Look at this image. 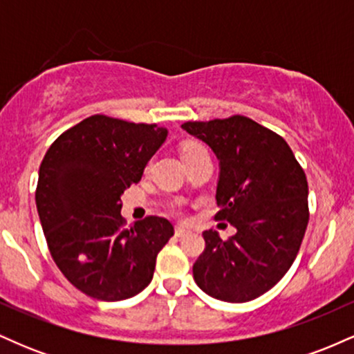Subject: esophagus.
<instances>
[{"mask_svg": "<svg viewBox=\"0 0 354 354\" xmlns=\"http://www.w3.org/2000/svg\"><path fill=\"white\" fill-rule=\"evenodd\" d=\"M188 233H189V230L185 228V226H176V230H174V234H176L178 238L185 236V234H188Z\"/></svg>", "mask_w": 354, "mask_h": 354, "instance_id": "34e87169", "label": "esophagus"}]
</instances>
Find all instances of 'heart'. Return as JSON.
<instances>
[{
  "label": "heart",
  "instance_id": "heart-1",
  "mask_svg": "<svg viewBox=\"0 0 354 354\" xmlns=\"http://www.w3.org/2000/svg\"><path fill=\"white\" fill-rule=\"evenodd\" d=\"M200 149H205V146H203L200 141H186L181 148V156H186V154L194 153V151H200ZM173 211H176L178 213V211H180V206H173Z\"/></svg>",
  "mask_w": 354,
  "mask_h": 354
}]
</instances>
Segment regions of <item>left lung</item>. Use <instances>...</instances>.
Instances as JSON below:
<instances>
[{"instance_id": "8db88e82", "label": "left lung", "mask_w": 354, "mask_h": 354, "mask_svg": "<svg viewBox=\"0 0 354 354\" xmlns=\"http://www.w3.org/2000/svg\"><path fill=\"white\" fill-rule=\"evenodd\" d=\"M181 128L219 158L214 219L236 228L228 239L203 231L194 281L221 301H251L271 290L298 254L310 221L306 174L286 141L251 118L186 121Z\"/></svg>"}]
</instances>
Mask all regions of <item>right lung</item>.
<instances>
[{
  "label": "right lung",
  "instance_id": "1",
  "mask_svg": "<svg viewBox=\"0 0 354 354\" xmlns=\"http://www.w3.org/2000/svg\"><path fill=\"white\" fill-rule=\"evenodd\" d=\"M166 135L156 123L93 115L44 154L35 193L39 221L51 258L81 293L120 301L151 283L173 225L146 216L126 228L121 194L141 180Z\"/></svg>",
  "mask_w": 354,
  "mask_h": 354
}]
</instances>
